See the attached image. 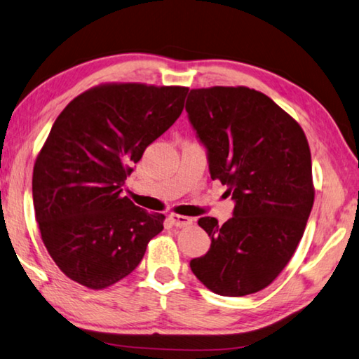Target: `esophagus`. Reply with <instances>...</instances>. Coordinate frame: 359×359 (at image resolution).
Instances as JSON below:
<instances>
[{"label":"esophagus","instance_id":"34e87169","mask_svg":"<svg viewBox=\"0 0 359 359\" xmlns=\"http://www.w3.org/2000/svg\"><path fill=\"white\" fill-rule=\"evenodd\" d=\"M168 221L175 227H186V225H189L192 222L191 217H186V216H178V215H170L168 216Z\"/></svg>","mask_w":359,"mask_h":359}]
</instances>
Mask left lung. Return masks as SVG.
<instances>
[{"label": "left lung", "mask_w": 359, "mask_h": 359, "mask_svg": "<svg viewBox=\"0 0 359 359\" xmlns=\"http://www.w3.org/2000/svg\"><path fill=\"white\" fill-rule=\"evenodd\" d=\"M186 111L211 178L227 186L235 202L222 225L198 219L211 246L191 260L192 273L222 297L260 292L290 262L311 215L309 143L273 99L246 86L191 90Z\"/></svg>", "instance_id": "obj_1"}]
</instances>
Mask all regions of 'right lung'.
<instances>
[{
  "label": "right lung",
  "instance_id": "right-lung-1",
  "mask_svg": "<svg viewBox=\"0 0 359 359\" xmlns=\"http://www.w3.org/2000/svg\"><path fill=\"white\" fill-rule=\"evenodd\" d=\"M184 86L100 85L60 113L33 170L42 241L69 279L105 288L130 274L163 215L138 208L123 186L147 147L180 118Z\"/></svg>",
  "mask_w": 359,
  "mask_h": 359
}]
</instances>
